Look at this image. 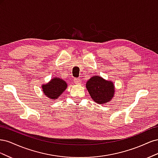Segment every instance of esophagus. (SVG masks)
I'll list each match as a JSON object with an SVG mask.
<instances>
[{
	"mask_svg": "<svg viewBox=\"0 0 158 158\" xmlns=\"http://www.w3.org/2000/svg\"><path fill=\"white\" fill-rule=\"evenodd\" d=\"M74 82L77 85H80V84H81V83H82L81 82V80L79 78H75L74 80Z\"/></svg>",
	"mask_w": 158,
	"mask_h": 158,
	"instance_id": "obj_1",
	"label": "esophagus"
}]
</instances>
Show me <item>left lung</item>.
<instances>
[{
  "instance_id": "obj_1",
  "label": "left lung",
  "mask_w": 158,
  "mask_h": 158,
  "mask_svg": "<svg viewBox=\"0 0 158 158\" xmlns=\"http://www.w3.org/2000/svg\"><path fill=\"white\" fill-rule=\"evenodd\" d=\"M91 98L99 104L110 102L114 96V87L111 81H108L98 76H92L85 84Z\"/></svg>"
}]
</instances>
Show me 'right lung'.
Here are the masks:
<instances>
[{
  "label": "right lung",
  "instance_id": "obj_1",
  "mask_svg": "<svg viewBox=\"0 0 158 158\" xmlns=\"http://www.w3.org/2000/svg\"><path fill=\"white\" fill-rule=\"evenodd\" d=\"M43 92L51 99H58L67 88L66 81L59 78L54 77L49 83L42 85Z\"/></svg>",
  "mask_w": 158,
  "mask_h": 158
}]
</instances>
